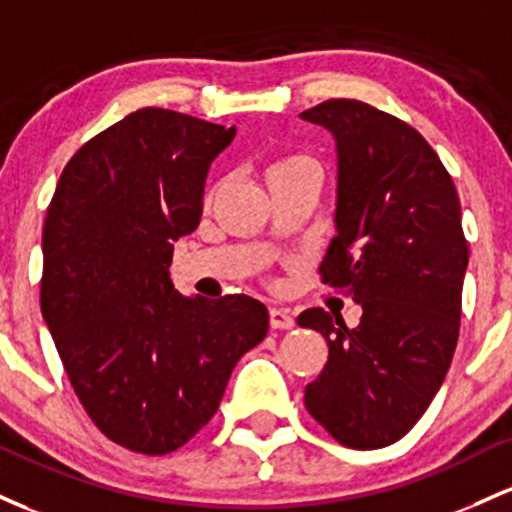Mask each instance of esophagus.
<instances>
[{
  "label": "esophagus",
  "mask_w": 512,
  "mask_h": 512,
  "mask_svg": "<svg viewBox=\"0 0 512 512\" xmlns=\"http://www.w3.org/2000/svg\"><path fill=\"white\" fill-rule=\"evenodd\" d=\"M268 317H271L273 329H292V326H295V317H292L290 309L285 307H271Z\"/></svg>",
  "instance_id": "1"
}]
</instances>
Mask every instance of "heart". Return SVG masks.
I'll return each mask as SVG.
<instances>
[{"instance_id":"heart-1","label":"heart","mask_w":512,"mask_h":512,"mask_svg":"<svg viewBox=\"0 0 512 512\" xmlns=\"http://www.w3.org/2000/svg\"><path fill=\"white\" fill-rule=\"evenodd\" d=\"M304 159H300V157H292V159H280V162H275L273 166H271V171H268V174H273V171H280V169H287V166H295V164H302Z\"/></svg>"}]
</instances>
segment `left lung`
<instances>
[{"label": "left lung", "instance_id": "left-lung-1", "mask_svg": "<svg viewBox=\"0 0 512 512\" xmlns=\"http://www.w3.org/2000/svg\"><path fill=\"white\" fill-rule=\"evenodd\" d=\"M336 142V212L319 273L363 307L355 329L314 307L297 317L329 343L304 406L338 442L404 438L438 394L457 346L469 246L450 174L411 125L353 99L300 113Z\"/></svg>", "mask_w": 512, "mask_h": 512}]
</instances>
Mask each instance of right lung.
<instances>
[{
    "label": "right lung",
    "mask_w": 512,
    "mask_h": 512,
    "mask_svg": "<svg viewBox=\"0 0 512 512\" xmlns=\"http://www.w3.org/2000/svg\"><path fill=\"white\" fill-rule=\"evenodd\" d=\"M237 128L140 108L67 162L43 227L40 309L74 392L106 438L179 450L215 416L268 309L174 290V241L203 215L210 164Z\"/></svg>",
    "instance_id": "right-lung-1"
}]
</instances>
